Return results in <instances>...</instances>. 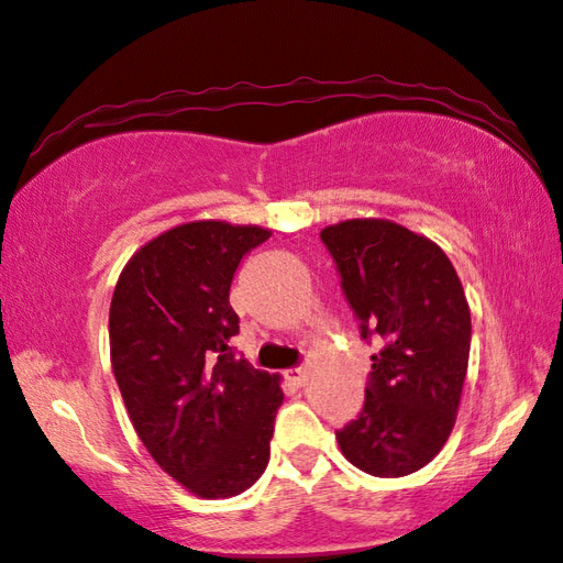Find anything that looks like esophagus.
I'll use <instances>...</instances> for the list:
<instances>
[{"instance_id": "esophagus-1", "label": "esophagus", "mask_w": 563, "mask_h": 563, "mask_svg": "<svg viewBox=\"0 0 563 563\" xmlns=\"http://www.w3.org/2000/svg\"><path fill=\"white\" fill-rule=\"evenodd\" d=\"M285 377H288L292 385H297V387H302L305 382H307V369L305 367H292V369H288V373H285Z\"/></svg>"}]
</instances>
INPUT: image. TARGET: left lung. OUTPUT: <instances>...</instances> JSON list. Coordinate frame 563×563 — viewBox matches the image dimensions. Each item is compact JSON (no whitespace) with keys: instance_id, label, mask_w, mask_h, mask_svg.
Segmentation results:
<instances>
[{"instance_id":"obj_1","label":"left lung","mask_w":563,"mask_h":563,"mask_svg":"<svg viewBox=\"0 0 563 563\" xmlns=\"http://www.w3.org/2000/svg\"><path fill=\"white\" fill-rule=\"evenodd\" d=\"M336 261L373 355L361 416L336 433L343 457L365 474H413L445 445L470 363L472 317L460 275L433 239L382 218L329 224Z\"/></svg>"}]
</instances>
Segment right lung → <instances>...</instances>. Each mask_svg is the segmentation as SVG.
<instances>
[{"mask_svg":"<svg viewBox=\"0 0 563 563\" xmlns=\"http://www.w3.org/2000/svg\"><path fill=\"white\" fill-rule=\"evenodd\" d=\"M271 230L194 220L142 244L118 275L111 365L152 460L198 498H232L271 457L280 375L234 361L239 317L230 285Z\"/></svg>","mask_w":563,"mask_h":563,"instance_id":"1","label":"right lung"}]
</instances>
